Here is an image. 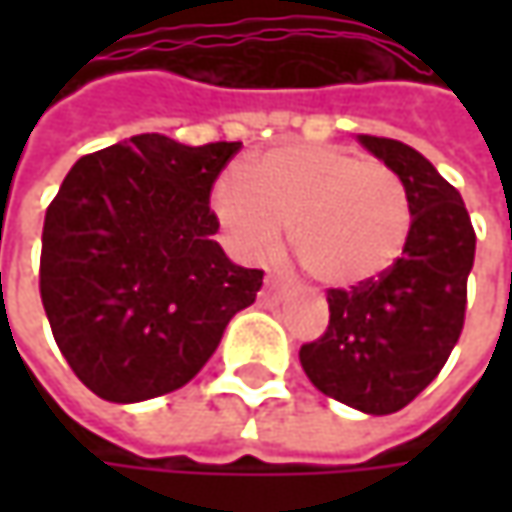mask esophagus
<instances>
[{
    "label": "esophagus",
    "mask_w": 512,
    "mask_h": 512,
    "mask_svg": "<svg viewBox=\"0 0 512 512\" xmlns=\"http://www.w3.org/2000/svg\"><path fill=\"white\" fill-rule=\"evenodd\" d=\"M282 293V282L276 279V276H267L265 279V296L267 299H276Z\"/></svg>",
    "instance_id": "34e87169"
}]
</instances>
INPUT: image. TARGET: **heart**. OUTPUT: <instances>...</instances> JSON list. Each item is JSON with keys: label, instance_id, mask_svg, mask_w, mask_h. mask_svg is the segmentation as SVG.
Listing matches in <instances>:
<instances>
[{"label": "heart", "instance_id": "obj_1", "mask_svg": "<svg viewBox=\"0 0 512 512\" xmlns=\"http://www.w3.org/2000/svg\"><path fill=\"white\" fill-rule=\"evenodd\" d=\"M213 207L236 245L265 256L290 230L310 279L356 287L379 279L410 236V196L396 170L336 145H287L230 173Z\"/></svg>", "mask_w": 512, "mask_h": 512}]
</instances>
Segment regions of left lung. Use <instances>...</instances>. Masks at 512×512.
<instances>
[{
	"label": "left lung",
	"mask_w": 512,
	"mask_h": 512,
	"mask_svg": "<svg viewBox=\"0 0 512 512\" xmlns=\"http://www.w3.org/2000/svg\"><path fill=\"white\" fill-rule=\"evenodd\" d=\"M359 139L407 187L410 236L379 279L327 290V330L302 344L299 359L325 396L387 416L439 376L462 336L476 230L459 190L419 150L384 136Z\"/></svg>",
	"instance_id": "1"
}]
</instances>
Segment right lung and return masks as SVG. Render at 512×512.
Wrapping results in <instances>:
<instances>
[{
  "instance_id": "right-lung-1",
  "label": "right lung",
  "mask_w": 512,
  "mask_h": 512,
  "mask_svg": "<svg viewBox=\"0 0 512 512\" xmlns=\"http://www.w3.org/2000/svg\"><path fill=\"white\" fill-rule=\"evenodd\" d=\"M239 148L130 136L82 156L53 196L39 293L62 356L99 399L179 390L256 302L265 270L233 265L213 242L210 190Z\"/></svg>"
}]
</instances>
